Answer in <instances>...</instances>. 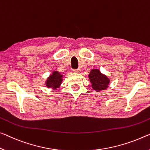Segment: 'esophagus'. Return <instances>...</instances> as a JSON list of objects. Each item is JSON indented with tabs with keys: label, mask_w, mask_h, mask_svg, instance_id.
Returning <instances> with one entry per match:
<instances>
[{
	"label": "esophagus",
	"mask_w": 150,
	"mask_h": 150,
	"mask_svg": "<svg viewBox=\"0 0 150 150\" xmlns=\"http://www.w3.org/2000/svg\"><path fill=\"white\" fill-rule=\"evenodd\" d=\"M72 72H74V73H80V69H74V70H72Z\"/></svg>",
	"instance_id": "1"
}]
</instances>
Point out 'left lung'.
<instances>
[{"label":"left lung","instance_id":"obj_1","mask_svg":"<svg viewBox=\"0 0 150 150\" xmlns=\"http://www.w3.org/2000/svg\"><path fill=\"white\" fill-rule=\"evenodd\" d=\"M92 88L96 92H100L109 87L110 80L107 76L100 72L98 69H92L88 74Z\"/></svg>","mask_w":150,"mask_h":150}]
</instances>
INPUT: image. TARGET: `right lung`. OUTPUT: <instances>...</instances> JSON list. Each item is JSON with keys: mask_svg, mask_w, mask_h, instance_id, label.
<instances>
[{"mask_svg": "<svg viewBox=\"0 0 150 150\" xmlns=\"http://www.w3.org/2000/svg\"><path fill=\"white\" fill-rule=\"evenodd\" d=\"M62 78H63V75L60 74V73L57 71H54L46 80V86L47 88H52L54 90L59 88L63 80Z\"/></svg>", "mask_w": 150, "mask_h": 150, "instance_id": "1", "label": "right lung"}]
</instances>
